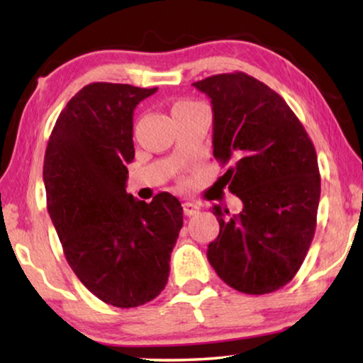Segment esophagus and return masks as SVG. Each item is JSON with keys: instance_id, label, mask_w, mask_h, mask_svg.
<instances>
[{"instance_id": "obj_1", "label": "esophagus", "mask_w": 363, "mask_h": 363, "mask_svg": "<svg viewBox=\"0 0 363 363\" xmlns=\"http://www.w3.org/2000/svg\"><path fill=\"white\" fill-rule=\"evenodd\" d=\"M183 213H185V216H195L200 213V205L191 201H185L183 203Z\"/></svg>"}]
</instances>
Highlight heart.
<instances>
[{
    "instance_id": "1",
    "label": "heart",
    "mask_w": 363,
    "mask_h": 363,
    "mask_svg": "<svg viewBox=\"0 0 363 363\" xmlns=\"http://www.w3.org/2000/svg\"><path fill=\"white\" fill-rule=\"evenodd\" d=\"M185 106H190V104H188V102H180V104H177V106L173 107V108H180V107H185Z\"/></svg>"
}]
</instances>
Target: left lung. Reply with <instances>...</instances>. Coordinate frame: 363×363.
<instances>
[{
    "label": "left lung",
    "mask_w": 363,
    "mask_h": 363,
    "mask_svg": "<svg viewBox=\"0 0 363 363\" xmlns=\"http://www.w3.org/2000/svg\"><path fill=\"white\" fill-rule=\"evenodd\" d=\"M211 99L213 155L240 215L213 206L220 235L208 246L216 274L245 294H269L299 271L315 233L320 175L314 143L284 99L245 72L193 82Z\"/></svg>",
    "instance_id": "left-lung-1"
}]
</instances>
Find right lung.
Segmentation results:
<instances>
[{"label": "right lung", "instance_id": "right-lung-1", "mask_svg": "<svg viewBox=\"0 0 363 363\" xmlns=\"http://www.w3.org/2000/svg\"><path fill=\"white\" fill-rule=\"evenodd\" d=\"M157 87L92 82L49 137L43 178L48 211L79 281L106 304L155 299L170 274L183 208L170 193L140 201L125 191L133 160V111Z\"/></svg>", "mask_w": 363, "mask_h": 363}]
</instances>
